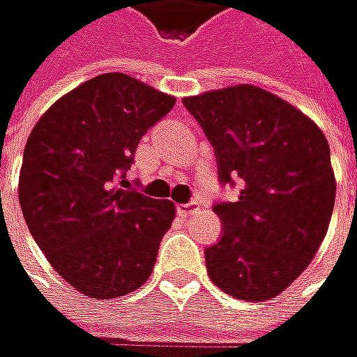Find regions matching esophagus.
I'll return each instance as SVG.
<instances>
[{"label":"esophagus","mask_w":357,"mask_h":357,"mask_svg":"<svg viewBox=\"0 0 357 357\" xmlns=\"http://www.w3.org/2000/svg\"><path fill=\"white\" fill-rule=\"evenodd\" d=\"M197 207H199L197 201H190V203H184V205H177V213L186 218V215H190L192 211H197Z\"/></svg>","instance_id":"esophagus-1"}]
</instances>
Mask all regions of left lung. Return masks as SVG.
<instances>
[{
    "label": "left lung",
    "instance_id": "8db88e82",
    "mask_svg": "<svg viewBox=\"0 0 357 357\" xmlns=\"http://www.w3.org/2000/svg\"><path fill=\"white\" fill-rule=\"evenodd\" d=\"M213 146L222 186L220 241L205 249L209 278L243 301L282 293L314 259L335 207L331 148L314 121L278 96L234 85L184 98Z\"/></svg>",
    "mask_w": 357,
    "mask_h": 357
}]
</instances>
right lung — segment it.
I'll return each mask as SVG.
<instances>
[{
    "label": "right lung",
    "mask_w": 357,
    "mask_h": 357,
    "mask_svg": "<svg viewBox=\"0 0 357 357\" xmlns=\"http://www.w3.org/2000/svg\"><path fill=\"white\" fill-rule=\"evenodd\" d=\"M175 98L106 73L62 96L24 146L18 201L52 268L91 299L142 287L175 218L171 201L144 197L125 175L144 133Z\"/></svg>",
    "instance_id": "obj_1"
}]
</instances>
